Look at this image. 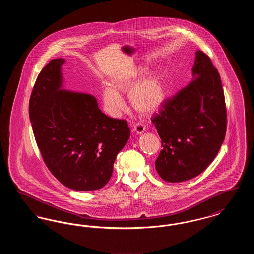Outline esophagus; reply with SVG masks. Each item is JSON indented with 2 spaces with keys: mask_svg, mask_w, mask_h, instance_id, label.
I'll use <instances>...</instances> for the list:
<instances>
[{
  "mask_svg": "<svg viewBox=\"0 0 254 254\" xmlns=\"http://www.w3.org/2000/svg\"><path fill=\"white\" fill-rule=\"evenodd\" d=\"M133 131L137 134H142L145 131V126H143L142 124H136L133 127Z\"/></svg>",
  "mask_w": 254,
  "mask_h": 254,
  "instance_id": "34e87169",
  "label": "esophagus"
}]
</instances>
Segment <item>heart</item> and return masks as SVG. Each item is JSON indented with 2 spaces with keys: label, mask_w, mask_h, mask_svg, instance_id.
Returning <instances> with one entry per match:
<instances>
[{
  "label": "heart",
  "mask_w": 254,
  "mask_h": 254,
  "mask_svg": "<svg viewBox=\"0 0 254 254\" xmlns=\"http://www.w3.org/2000/svg\"><path fill=\"white\" fill-rule=\"evenodd\" d=\"M145 71V67L140 66L116 73L111 79L112 86L104 87L103 103L110 116L119 117L126 109L120 93H129L131 106L142 114L150 115L162 108L168 98L167 72L159 68L143 75Z\"/></svg>",
  "instance_id": "1"
}]
</instances>
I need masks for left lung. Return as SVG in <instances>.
Wrapping results in <instances>:
<instances>
[{
    "label": "left lung",
    "instance_id": "1",
    "mask_svg": "<svg viewBox=\"0 0 254 254\" xmlns=\"http://www.w3.org/2000/svg\"><path fill=\"white\" fill-rule=\"evenodd\" d=\"M192 81L169 99L153 119L162 140L155 168L165 181L198 176L216 157L227 130V109L220 75L197 50Z\"/></svg>",
    "mask_w": 254,
    "mask_h": 254
}]
</instances>
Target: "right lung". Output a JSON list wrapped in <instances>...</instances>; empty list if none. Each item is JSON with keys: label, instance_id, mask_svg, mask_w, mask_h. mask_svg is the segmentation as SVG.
Returning <instances> with one entry per match:
<instances>
[{"label": "right lung", "instance_id": "1", "mask_svg": "<svg viewBox=\"0 0 254 254\" xmlns=\"http://www.w3.org/2000/svg\"><path fill=\"white\" fill-rule=\"evenodd\" d=\"M64 62L53 59L38 75L29 118L50 172L71 190H95L109 181L130 130L127 121L103 113L93 95L62 88Z\"/></svg>", "mask_w": 254, "mask_h": 254}]
</instances>
